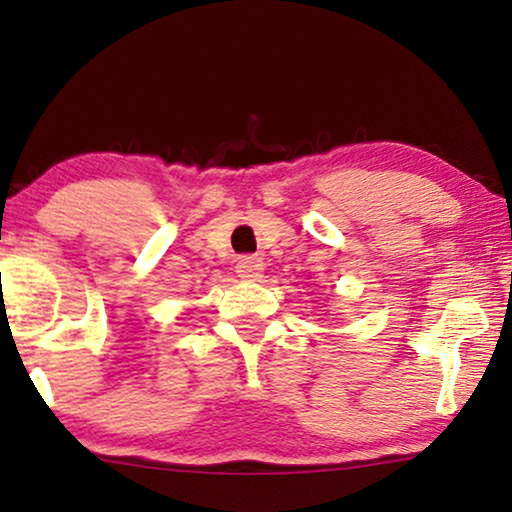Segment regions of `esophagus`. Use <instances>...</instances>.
<instances>
[{
  "label": "esophagus",
  "mask_w": 512,
  "mask_h": 512,
  "mask_svg": "<svg viewBox=\"0 0 512 512\" xmlns=\"http://www.w3.org/2000/svg\"><path fill=\"white\" fill-rule=\"evenodd\" d=\"M262 271H264V262L255 255H245L236 262V274L238 278H243V281H250V283L260 281Z\"/></svg>",
  "instance_id": "1"
}]
</instances>
